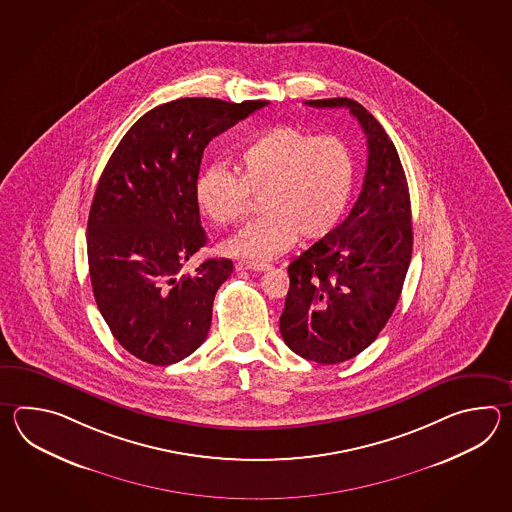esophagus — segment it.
<instances>
[{"mask_svg": "<svg viewBox=\"0 0 512 512\" xmlns=\"http://www.w3.org/2000/svg\"><path fill=\"white\" fill-rule=\"evenodd\" d=\"M236 271H251V272H261L267 271L269 269V265L267 263H252V261H236Z\"/></svg>", "mask_w": 512, "mask_h": 512, "instance_id": "esophagus-1", "label": "esophagus"}]
</instances>
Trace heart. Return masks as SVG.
Instances as JSON below:
<instances>
[{
  "instance_id": "1",
  "label": "heart",
  "mask_w": 512,
  "mask_h": 512,
  "mask_svg": "<svg viewBox=\"0 0 512 512\" xmlns=\"http://www.w3.org/2000/svg\"><path fill=\"white\" fill-rule=\"evenodd\" d=\"M355 186L348 146L293 126H276L247 142L238 172L227 164L203 168L194 183L197 207L214 225L238 223L260 197V219L252 221L221 251L245 260H271L298 238L322 240L344 218Z\"/></svg>"
}]
</instances>
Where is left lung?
<instances>
[{
    "instance_id": "obj_1",
    "label": "left lung",
    "mask_w": 512,
    "mask_h": 512,
    "mask_svg": "<svg viewBox=\"0 0 512 512\" xmlns=\"http://www.w3.org/2000/svg\"><path fill=\"white\" fill-rule=\"evenodd\" d=\"M348 108L368 139V166L355 207L329 236L289 265L280 333L302 359L338 364L379 337L412 260V207L399 153L379 120L351 98L305 102Z\"/></svg>"
}]
</instances>
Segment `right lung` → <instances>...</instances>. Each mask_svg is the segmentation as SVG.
Instances as JSON below:
<instances>
[{"instance_id":"obj_1","label":"right lung","mask_w":512,"mask_h":512,"mask_svg":"<svg viewBox=\"0 0 512 512\" xmlns=\"http://www.w3.org/2000/svg\"><path fill=\"white\" fill-rule=\"evenodd\" d=\"M267 104H161L131 126L98 179L87 219L93 294L113 337L142 362L175 364L207 338L214 296L234 267L207 260L181 274L207 245L194 183L208 142Z\"/></svg>"}]
</instances>
